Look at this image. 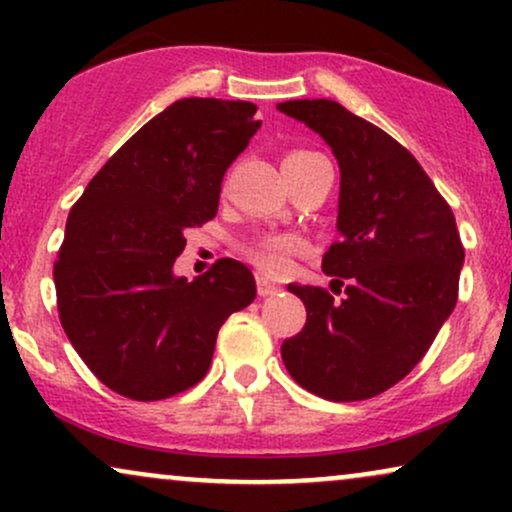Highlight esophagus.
I'll list each match as a JSON object with an SVG mask.
<instances>
[{
	"instance_id": "34e87169",
	"label": "esophagus",
	"mask_w": 512,
	"mask_h": 512,
	"mask_svg": "<svg viewBox=\"0 0 512 512\" xmlns=\"http://www.w3.org/2000/svg\"><path fill=\"white\" fill-rule=\"evenodd\" d=\"M281 291L279 284H274V281H269L267 276H257V293H260L262 298L267 296H276V293Z\"/></svg>"
}]
</instances>
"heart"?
Masks as SVG:
<instances>
[{"instance_id":"obj_1","label":"heart","mask_w":512,"mask_h":512,"mask_svg":"<svg viewBox=\"0 0 512 512\" xmlns=\"http://www.w3.org/2000/svg\"><path fill=\"white\" fill-rule=\"evenodd\" d=\"M303 154V151H296ZM303 243L293 236H264L248 245V257L267 274H281L289 264L291 252L301 250Z\"/></svg>"}]
</instances>
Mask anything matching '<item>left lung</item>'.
I'll use <instances>...</instances> for the list:
<instances>
[{"mask_svg": "<svg viewBox=\"0 0 512 512\" xmlns=\"http://www.w3.org/2000/svg\"><path fill=\"white\" fill-rule=\"evenodd\" d=\"M325 139L339 163V240L322 257L342 301L289 284L308 320L281 344L298 385L332 402L390 390L424 358L457 303L464 250L455 216L414 156L327 98L276 103Z\"/></svg>", "mask_w": 512, "mask_h": 512, "instance_id": "8db88e82", "label": "left lung"}]
</instances>
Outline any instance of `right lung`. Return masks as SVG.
I'll use <instances>...</instances> for the list:
<instances>
[{
  "mask_svg": "<svg viewBox=\"0 0 512 512\" xmlns=\"http://www.w3.org/2000/svg\"><path fill=\"white\" fill-rule=\"evenodd\" d=\"M257 105L182 98L151 117L69 211L55 289L76 354L103 385L139 402L207 375L216 334L255 301L243 262L187 279L185 231L214 219L221 180L262 122Z\"/></svg>",
  "mask_w": 512,
  "mask_h": 512,
  "instance_id": "right-lung-1",
  "label": "right lung"
}]
</instances>
